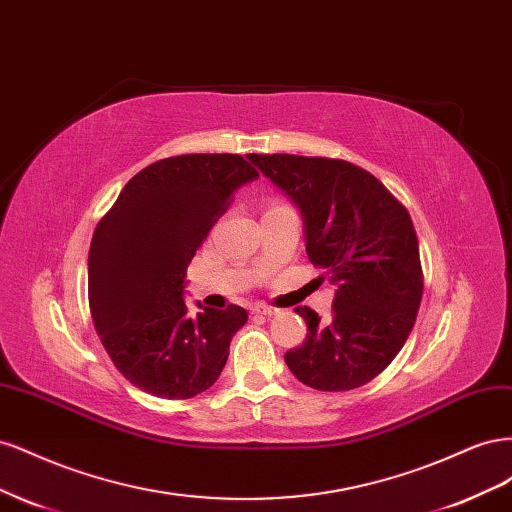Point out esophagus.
<instances>
[{
    "label": "esophagus",
    "instance_id": "esophagus-1",
    "mask_svg": "<svg viewBox=\"0 0 512 512\" xmlns=\"http://www.w3.org/2000/svg\"><path fill=\"white\" fill-rule=\"evenodd\" d=\"M277 312V309H273L271 305H254L252 307V314H258V316H273Z\"/></svg>",
    "mask_w": 512,
    "mask_h": 512
}]
</instances>
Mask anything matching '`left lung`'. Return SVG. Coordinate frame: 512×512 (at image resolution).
<instances>
[{"instance_id":"obj_1","label":"left lung","mask_w":512,"mask_h":512,"mask_svg":"<svg viewBox=\"0 0 512 512\" xmlns=\"http://www.w3.org/2000/svg\"><path fill=\"white\" fill-rule=\"evenodd\" d=\"M247 158L299 207L307 258L337 286L329 322L309 307L294 309L307 335L284 361L316 391L359 389L404 348L421 305L423 269L410 213L352 162L290 153Z\"/></svg>"}]
</instances>
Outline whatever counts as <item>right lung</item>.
Segmentation results:
<instances>
[{"instance_id":"right-lung-1","label":"right lung","mask_w":512,"mask_h":512,"mask_svg":"<svg viewBox=\"0 0 512 512\" xmlns=\"http://www.w3.org/2000/svg\"><path fill=\"white\" fill-rule=\"evenodd\" d=\"M258 170L237 153H185L136 173L94 230L89 309L104 350L138 389L190 399L220 378L239 305L183 301L185 271L209 230Z\"/></svg>"}]
</instances>
